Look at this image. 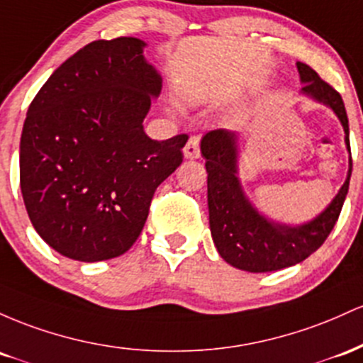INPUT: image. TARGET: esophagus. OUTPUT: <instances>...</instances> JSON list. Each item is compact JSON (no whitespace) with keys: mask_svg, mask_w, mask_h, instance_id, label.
<instances>
[{"mask_svg":"<svg viewBox=\"0 0 363 363\" xmlns=\"http://www.w3.org/2000/svg\"><path fill=\"white\" fill-rule=\"evenodd\" d=\"M183 156L186 160H197L201 156V137L199 135H192L189 138V142L183 147Z\"/></svg>","mask_w":363,"mask_h":363,"instance_id":"esophagus-1","label":"esophagus"}]
</instances>
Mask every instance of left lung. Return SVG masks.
Returning a JSON list of instances; mask_svg holds the SVG:
<instances>
[{
  "mask_svg": "<svg viewBox=\"0 0 363 363\" xmlns=\"http://www.w3.org/2000/svg\"><path fill=\"white\" fill-rule=\"evenodd\" d=\"M303 96L328 106L340 118L345 144L350 152L348 116L343 99L308 65L296 63ZM206 157L207 203L213 242L230 266L248 272H269L295 266L325 242L340 218L352 177L350 152L348 177L331 203L303 225H281L259 213L243 192L238 178V137L225 128L206 133L201 140Z\"/></svg>",
  "mask_w": 363,
  "mask_h": 363,
  "instance_id": "obj_1",
  "label": "left lung"
}]
</instances>
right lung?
Returning <instances> with one entry per match:
<instances>
[{"label": "right lung", "mask_w": 363, "mask_h": 363, "mask_svg": "<svg viewBox=\"0 0 363 363\" xmlns=\"http://www.w3.org/2000/svg\"><path fill=\"white\" fill-rule=\"evenodd\" d=\"M137 38L94 40L60 65L28 106L20 189L32 226L65 257L99 262L135 243L157 186L189 137L144 132L162 79Z\"/></svg>", "instance_id": "add662e5"}]
</instances>
